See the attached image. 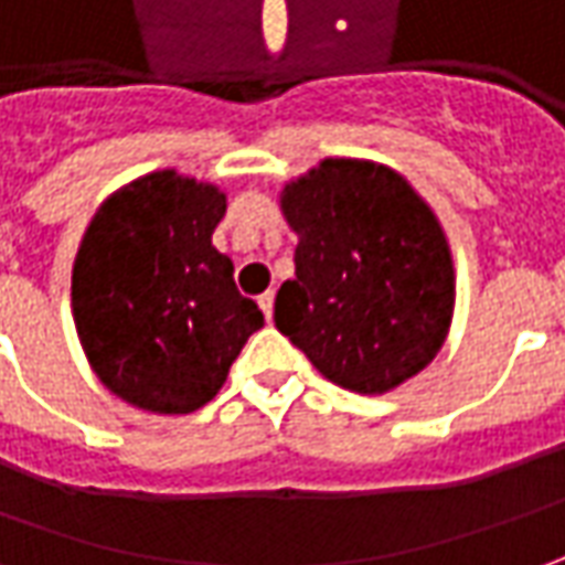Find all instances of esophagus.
I'll use <instances>...</instances> for the list:
<instances>
[{
	"label": "esophagus",
	"mask_w": 565,
	"mask_h": 565,
	"mask_svg": "<svg viewBox=\"0 0 565 565\" xmlns=\"http://www.w3.org/2000/svg\"><path fill=\"white\" fill-rule=\"evenodd\" d=\"M259 309H263V315H266L268 321H271V312H275V294H271V290L259 297Z\"/></svg>",
	"instance_id": "esophagus-1"
}]
</instances>
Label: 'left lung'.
I'll return each mask as SVG.
<instances>
[{"mask_svg":"<svg viewBox=\"0 0 565 565\" xmlns=\"http://www.w3.org/2000/svg\"><path fill=\"white\" fill-rule=\"evenodd\" d=\"M297 278L275 297V328L349 393L408 383L445 347L455 259L439 216L393 167L324 157L284 182Z\"/></svg>","mask_w":565,"mask_h":565,"instance_id":"obj_1","label":"left lung"}]
</instances>
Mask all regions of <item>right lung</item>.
I'll return each mask as SVG.
<instances>
[{"instance_id":"right-lung-1","label":"right lung","mask_w":565,"mask_h":565,"mask_svg":"<svg viewBox=\"0 0 565 565\" xmlns=\"http://www.w3.org/2000/svg\"><path fill=\"white\" fill-rule=\"evenodd\" d=\"M225 191L175 170L138 175L107 198L73 259L71 309L95 377L126 405L191 414L222 390L259 306L213 247Z\"/></svg>"}]
</instances>
